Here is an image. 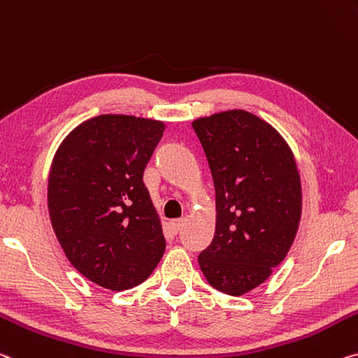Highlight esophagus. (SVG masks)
Returning <instances> with one entry per match:
<instances>
[{"mask_svg": "<svg viewBox=\"0 0 358 358\" xmlns=\"http://www.w3.org/2000/svg\"><path fill=\"white\" fill-rule=\"evenodd\" d=\"M185 223V218H178V220H172L169 223V229L172 231V234H177V232L181 229V226Z\"/></svg>", "mask_w": 358, "mask_h": 358, "instance_id": "34e87169", "label": "esophagus"}]
</instances>
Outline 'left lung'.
I'll list each match as a JSON object with an SVG mask.
<instances>
[{"label": "left lung", "instance_id": "obj_1", "mask_svg": "<svg viewBox=\"0 0 358 358\" xmlns=\"http://www.w3.org/2000/svg\"><path fill=\"white\" fill-rule=\"evenodd\" d=\"M215 183L217 224L199 255L207 282L242 296L285 259L301 218V178L293 151L269 122L245 110L192 121Z\"/></svg>", "mask_w": 358, "mask_h": 358}]
</instances>
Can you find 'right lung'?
<instances>
[{
	"label": "right lung",
	"instance_id": "right-lung-1",
	"mask_svg": "<svg viewBox=\"0 0 358 358\" xmlns=\"http://www.w3.org/2000/svg\"><path fill=\"white\" fill-rule=\"evenodd\" d=\"M166 124L100 115L71 130L55 151L48 183L54 232L70 263L113 292L148 279L166 239L143 183Z\"/></svg>",
	"mask_w": 358,
	"mask_h": 358
}]
</instances>
